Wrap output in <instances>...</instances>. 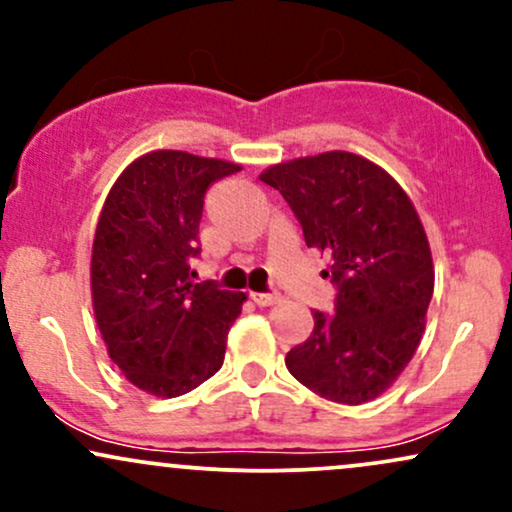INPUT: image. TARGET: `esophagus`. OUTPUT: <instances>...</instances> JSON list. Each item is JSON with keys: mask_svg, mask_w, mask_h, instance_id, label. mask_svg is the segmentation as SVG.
<instances>
[{"mask_svg": "<svg viewBox=\"0 0 512 512\" xmlns=\"http://www.w3.org/2000/svg\"><path fill=\"white\" fill-rule=\"evenodd\" d=\"M252 301H255L260 308H269V305H276L281 301L279 293H252Z\"/></svg>", "mask_w": 512, "mask_h": 512, "instance_id": "34e87169", "label": "esophagus"}]
</instances>
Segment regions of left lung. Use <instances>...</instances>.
I'll return each mask as SVG.
<instances>
[{"label": "left lung", "mask_w": 512, "mask_h": 512, "mask_svg": "<svg viewBox=\"0 0 512 512\" xmlns=\"http://www.w3.org/2000/svg\"><path fill=\"white\" fill-rule=\"evenodd\" d=\"M301 221L308 248L330 257L334 315L286 354L298 383L339 404L380 397L409 366L426 330L433 257L424 223L387 170L325 151L262 170Z\"/></svg>", "instance_id": "obj_1"}]
</instances>
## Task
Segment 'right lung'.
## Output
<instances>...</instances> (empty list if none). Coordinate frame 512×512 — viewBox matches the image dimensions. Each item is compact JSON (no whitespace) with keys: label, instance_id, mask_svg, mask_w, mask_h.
Listing matches in <instances>:
<instances>
[{"label":"right lung","instance_id":"1","mask_svg":"<svg viewBox=\"0 0 512 512\" xmlns=\"http://www.w3.org/2000/svg\"><path fill=\"white\" fill-rule=\"evenodd\" d=\"M221 158L158 149L110 187L91 250V298L108 356L134 387L180 397L221 368L226 337L248 301L195 284L204 192L238 173Z\"/></svg>","mask_w":512,"mask_h":512}]
</instances>
